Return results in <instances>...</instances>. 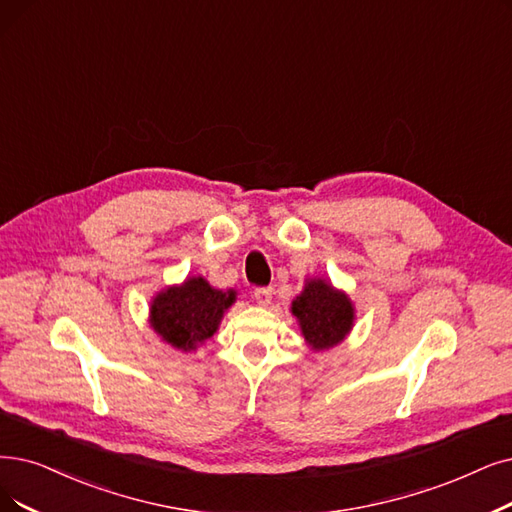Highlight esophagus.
<instances>
[{
	"mask_svg": "<svg viewBox=\"0 0 512 512\" xmlns=\"http://www.w3.org/2000/svg\"><path fill=\"white\" fill-rule=\"evenodd\" d=\"M254 298H256V302H258V304H262V306L271 304L273 288H256V290H254Z\"/></svg>",
	"mask_w": 512,
	"mask_h": 512,
	"instance_id": "34e87169",
	"label": "esophagus"
}]
</instances>
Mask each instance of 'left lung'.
Segmentation results:
<instances>
[{
	"label": "left lung",
	"instance_id": "8db88e82",
	"mask_svg": "<svg viewBox=\"0 0 512 512\" xmlns=\"http://www.w3.org/2000/svg\"><path fill=\"white\" fill-rule=\"evenodd\" d=\"M302 334L315 351L330 349L338 344L353 325V306L344 294L336 292L330 283L313 279L304 292L292 302Z\"/></svg>",
	"mask_w": 512,
	"mask_h": 512
}]
</instances>
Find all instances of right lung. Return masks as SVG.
Listing matches in <instances>:
<instances>
[{"label":"right lung","mask_w":512,"mask_h":512,"mask_svg":"<svg viewBox=\"0 0 512 512\" xmlns=\"http://www.w3.org/2000/svg\"><path fill=\"white\" fill-rule=\"evenodd\" d=\"M235 300V292H220L203 277L187 279L182 288H170L155 298L151 323L155 332L176 349L191 351L214 336L222 313Z\"/></svg>","instance_id":"add662e5"}]
</instances>
